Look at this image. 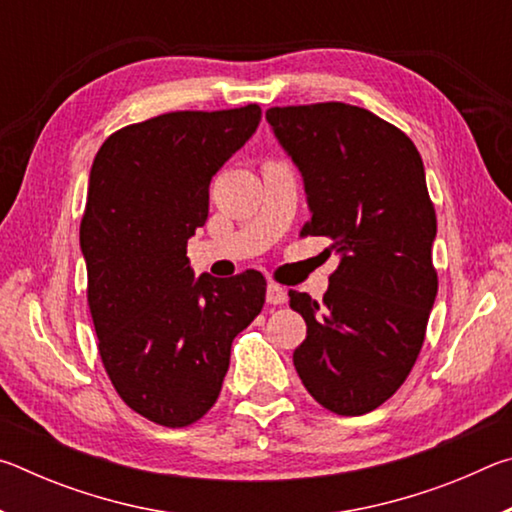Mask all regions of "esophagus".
<instances>
[{
  "mask_svg": "<svg viewBox=\"0 0 512 512\" xmlns=\"http://www.w3.org/2000/svg\"><path fill=\"white\" fill-rule=\"evenodd\" d=\"M266 302L268 305H284V302H287V289L271 282L266 287Z\"/></svg>",
  "mask_w": 512,
  "mask_h": 512,
  "instance_id": "34e87169",
  "label": "esophagus"
}]
</instances>
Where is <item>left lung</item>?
<instances>
[{"mask_svg": "<svg viewBox=\"0 0 512 512\" xmlns=\"http://www.w3.org/2000/svg\"><path fill=\"white\" fill-rule=\"evenodd\" d=\"M266 121L305 183L302 235L339 255L320 305L289 291L307 323L293 366L325 409L370 413L409 377L438 293L422 158L400 128L350 103L271 108Z\"/></svg>", "mask_w": 512, "mask_h": 512, "instance_id": "8db88e82", "label": "left lung"}]
</instances>
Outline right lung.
Instances as JSON below:
<instances>
[{
  "label": "right lung",
  "mask_w": 512,
  "mask_h": 512,
  "mask_svg": "<svg viewBox=\"0 0 512 512\" xmlns=\"http://www.w3.org/2000/svg\"><path fill=\"white\" fill-rule=\"evenodd\" d=\"M259 121L257 103L167 112L112 133L92 162L81 250L99 354L121 400L164 427L212 409L232 341L264 307L259 271L194 277L187 259L212 176Z\"/></svg>",
  "instance_id": "1"
}]
</instances>
